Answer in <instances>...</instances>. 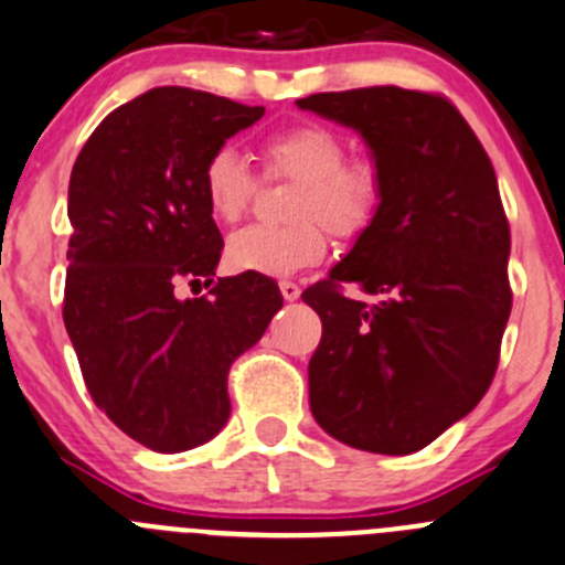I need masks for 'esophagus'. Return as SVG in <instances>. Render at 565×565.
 <instances>
[{"label":"esophagus","instance_id":"obj_1","mask_svg":"<svg viewBox=\"0 0 565 565\" xmlns=\"http://www.w3.org/2000/svg\"><path fill=\"white\" fill-rule=\"evenodd\" d=\"M279 291H282V297H286L288 302H294V299H299L302 288H299L297 282H291V279H279Z\"/></svg>","mask_w":565,"mask_h":565}]
</instances>
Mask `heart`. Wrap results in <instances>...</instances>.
Listing matches in <instances>:
<instances>
[{
  "mask_svg": "<svg viewBox=\"0 0 565 565\" xmlns=\"http://www.w3.org/2000/svg\"><path fill=\"white\" fill-rule=\"evenodd\" d=\"M347 141L316 121L271 132L260 143L263 177L294 180L286 202L288 224L244 227L227 241L235 271L282 277L327 255V233L354 241L377 218L385 174L374 158H347ZM257 180L233 147H218L202 166V193L222 222H238L255 199Z\"/></svg>",
  "mask_w": 565,
  "mask_h": 565,
  "instance_id": "b5f03b06",
  "label": "heart"
}]
</instances>
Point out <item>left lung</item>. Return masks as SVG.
I'll use <instances>...</instances> for the list:
<instances>
[{"mask_svg":"<svg viewBox=\"0 0 565 565\" xmlns=\"http://www.w3.org/2000/svg\"><path fill=\"white\" fill-rule=\"evenodd\" d=\"M297 105L354 127L385 174L372 227L302 294L321 319L310 411L347 447L418 452L475 411L499 366L513 291L491 158L444 94L377 85Z\"/></svg>","mask_w":565,"mask_h":565,"instance_id":"1","label":"left lung"}]
</instances>
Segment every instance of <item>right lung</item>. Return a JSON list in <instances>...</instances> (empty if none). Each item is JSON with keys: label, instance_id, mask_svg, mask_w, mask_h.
Masks as SVG:
<instances>
[{"label": "right lung", "instance_id": "obj_1", "mask_svg": "<svg viewBox=\"0 0 565 565\" xmlns=\"http://www.w3.org/2000/svg\"><path fill=\"white\" fill-rule=\"evenodd\" d=\"M263 107L152 88L90 132L68 180L63 321L99 411L154 452H185L230 418L227 374L282 294L266 274L216 277L224 241L202 166ZM206 279L205 298L175 286Z\"/></svg>", "mask_w": 565, "mask_h": 565}]
</instances>
